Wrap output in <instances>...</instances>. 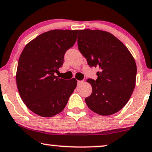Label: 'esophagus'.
<instances>
[{
  "mask_svg": "<svg viewBox=\"0 0 152 152\" xmlns=\"http://www.w3.org/2000/svg\"><path fill=\"white\" fill-rule=\"evenodd\" d=\"M81 83H83V81H78V84H80Z\"/></svg>",
  "mask_w": 152,
  "mask_h": 152,
  "instance_id": "1",
  "label": "esophagus"
}]
</instances>
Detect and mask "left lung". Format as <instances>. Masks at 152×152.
<instances>
[{
	"mask_svg": "<svg viewBox=\"0 0 152 152\" xmlns=\"http://www.w3.org/2000/svg\"><path fill=\"white\" fill-rule=\"evenodd\" d=\"M78 49L91 67H99L98 78L88 79L92 94L88 107L100 115H110L127 104L135 87L137 65L128 49L113 34L99 30H79Z\"/></svg>",
	"mask_w": 152,
	"mask_h": 152,
	"instance_id": "1",
	"label": "left lung"
}]
</instances>
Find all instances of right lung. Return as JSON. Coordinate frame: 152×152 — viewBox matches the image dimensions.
Returning a JSON list of instances; mask_svg holds the SVG:
<instances>
[{"instance_id":"right-lung-1","label":"right lung","mask_w":152,"mask_h":152,"mask_svg":"<svg viewBox=\"0 0 152 152\" xmlns=\"http://www.w3.org/2000/svg\"><path fill=\"white\" fill-rule=\"evenodd\" d=\"M78 30L44 32L25 46L18 61L16 83L25 105L38 115L50 118L61 113L77 85L54 74L62 66L66 52L74 46Z\"/></svg>"}]
</instances>
